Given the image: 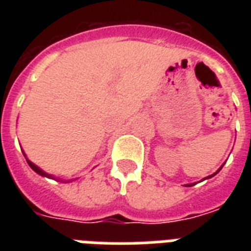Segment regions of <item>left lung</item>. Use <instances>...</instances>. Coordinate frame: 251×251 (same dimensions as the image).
I'll use <instances>...</instances> for the list:
<instances>
[{
	"instance_id": "left-lung-1",
	"label": "left lung",
	"mask_w": 251,
	"mask_h": 251,
	"mask_svg": "<svg viewBox=\"0 0 251 251\" xmlns=\"http://www.w3.org/2000/svg\"><path fill=\"white\" fill-rule=\"evenodd\" d=\"M223 165H224V164H223ZM223 165H222V167H220V168H219V169H218V171H216V172H215V173H214V175H211V176H208V177H206V178H203V179H207V178H211V177H214V176H215V175H218V173H219V172H220V169H222V168H223ZM194 185H195V183H189V185H186V186H194Z\"/></svg>"
}]
</instances>
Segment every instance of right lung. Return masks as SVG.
<instances>
[{"label": "right lung", "mask_w": 251, "mask_h": 251, "mask_svg": "<svg viewBox=\"0 0 251 251\" xmlns=\"http://www.w3.org/2000/svg\"><path fill=\"white\" fill-rule=\"evenodd\" d=\"M23 155H25V160H27V163H28V165L31 168H32V171H35L37 173V175H40V176H43V177H48V178H54V177H53L52 175H48V173H45L44 171H43V169H40V168L37 167V165H35L33 164V163H31V161L28 160V159H27V156H25V153L23 152Z\"/></svg>", "instance_id": "right-lung-1"}]
</instances>
